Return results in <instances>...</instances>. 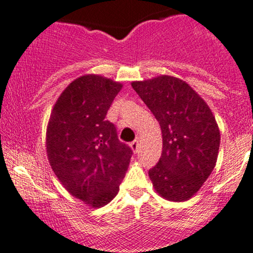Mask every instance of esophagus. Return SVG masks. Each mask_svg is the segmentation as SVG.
<instances>
[{
    "label": "esophagus",
    "instance_id": "esophagus-1",
    "mask_svg": "<svg viewBox=\"0 0 253 253\" xmlns=\"http://www.w3.org/2000/svg\"><path fill=\"white\" fill-rule=\"evenodd\" d=\"M129 147L132 148V150H133L134 153H138V149H139V142H138V140L135 139V140H133V142H131Z\"/></svg>",
    "mask_w": 253,
    "mask_h": 253
}]
</instances>
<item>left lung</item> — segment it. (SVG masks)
Segmentation results:
<instances>
[{"mask_svg":"<svg viewBox=\"0 0 253 253\" xmlns=\"http://www.w3.org/2000/svg\"><path fill=\"white\" fill-rule=\"evenodd\" d=\"M132 87L161 127V158L149 169L154 188L169 201L189 200L216 166L220 134L211 109L173 76L134 81Z\"/></svg>","mask_w":253,"mask_h":253,"instance_id":"obj_1","label":"left lung"}]
</instances>
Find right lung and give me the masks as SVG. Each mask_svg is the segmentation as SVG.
Returning a JSON list of instances; mask_svg holds the SVG:
<instances>
[{
	"label": "right lung",
	"instance_id": "add662e5",
	"mask_svg": "<svg viewBox=\"0 0 253 253\" xmlns=\"http://www.w3.org/2000/svg\"><path fill=\"white\" fill-rule=\"evenodd\" d=\"M122 84L84 75L64 89L47 126V156L65 189L91 207L109 204L128 169L132 149L105 120Z\"/></svg>",
	"mask_w": 253,
	"mask_h": 253
}]
</instances>
